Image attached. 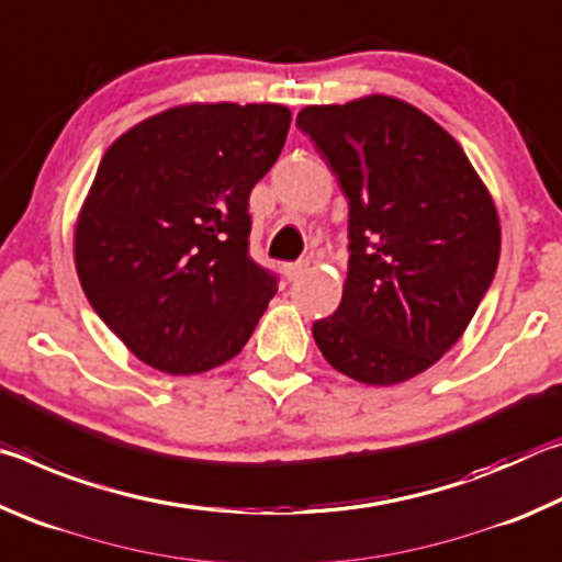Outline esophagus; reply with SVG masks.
<instances>
[{
	"label": "esophagus",
	"mask_w": 562,
	"mask_h": 562,
	"mask_svg": "<svg viewBox=\"0 0 562 562\" xmlns=\"http://www.w3.org/2000/svg\"><path fill=\"white\" fill-rule=\"evenodd\" d=\"M307 268H310L307 260L288 262V265H284V274H288V280H297V278H302L304 272H307Z\"/></svg>",
	"instance_id": "1"
}]
</instances>
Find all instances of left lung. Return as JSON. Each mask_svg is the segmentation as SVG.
Returning <instances> with one entry per match:
<instances>
[{"mask_svg": "<svg viewBox=\"0 0 562 562\" xmlns=\"http://www.w3.org/2000/svg\"><path fill=\"white\" fill-rule=\"evenodd\" d=\"M297 126L349 201V272L312 335L337 372L406 382L449 351L496 278L501 225L463 148L408 103L307 106Z\"/></svg>", "mask_w": 562, "mask_h": 562, "instance_id": "1", "label": "left lung"}]
</instances>
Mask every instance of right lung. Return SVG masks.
<instances>
[{
    "label": "right lung",
    "instance_id": "add662e5",
    "mask_svg": "<svg viewBox=\"0 0 562 562\" xmlns=\"http://www.w3.org/2000/svg\"><path fill=\"white\" fill-rule=\"evenodd\" d=\"M278 103H193L101 158L76 225L91 307L148 367L201 374L250 339L278 274L250 258L247 201L290 131Z\"/></svg>",
    "mask_w": 562,
    "mask_h": 562
}]
</instances>
